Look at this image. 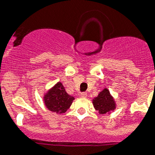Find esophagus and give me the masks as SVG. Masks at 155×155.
Listing matches in <instances>:
<instances>
[{
  "label": "esophagus",
  "mask_w": 155,
  "mask_h": 155,
  "mask_svg": "<svg viewBox=\"0 0 155 155\" xmlns=\"http://www.w3.org/2000/svg\"><path fill=\"white\" fill-rule=\"evenodd\" d=\"M81 97H86L87 93H81Z\"/></svg>",
  "instance_id": "1"
}]
</instances>
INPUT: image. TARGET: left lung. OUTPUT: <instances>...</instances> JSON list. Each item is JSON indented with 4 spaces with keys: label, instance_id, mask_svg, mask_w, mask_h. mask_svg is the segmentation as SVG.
I'll return each instance as SVG.
<instances>
[{
    "label": "left lung",
    "instance_id": "1",
    "mask_svg": "<svg viewBox=\"0 0 155 155\" xmlns=\"http://www.w3.org/2000/svg\"><path fill=\"white\" fill-rule=\"evenodd\" d=\"M93 104L94 108L101 115L110 113L111 111H113L116 108L114 98L110 94L109 90L106 88L100 92L97 97L93 100Z\"/></svg>",
    "mask_w": 155,
    "mask_h": 155
}]
</instances>
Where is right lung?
I'll use <instances>...</instances> for the list:
<instances>
[{
    "label": "right lung",
    "mask_w": 155,
    "mask_h": 155,
    "mask_svg": "<svg viewBox=\"0 0 155 155\" xmlns=\"http://www.w3.org/2000/svg\"><path fill=\"white\" fill-rule=\"evenodd\" d=\"M74 97L66 93L62 82H58L43 97V101L48 110L58 114L67 111Z\"/></svg>",
    "instance_id": "add662e5"
}]
</instances>
